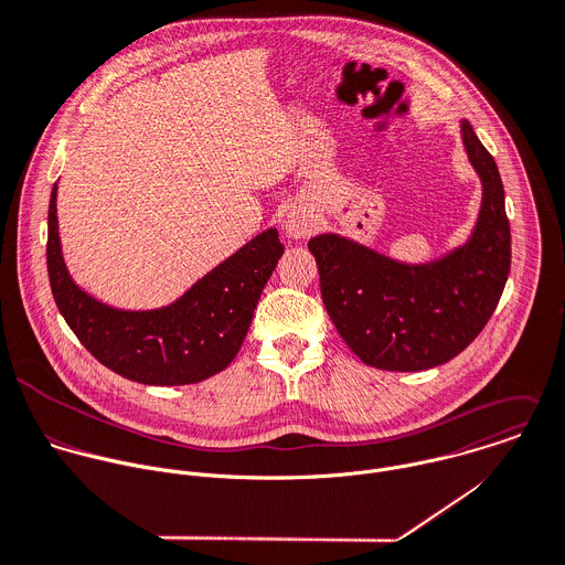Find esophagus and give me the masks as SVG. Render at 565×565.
<instances>
[{
	"label": "esophagus",
	"instance_id": "obj_1",
	"mask_svg": "<svg viewBox=\"0 0 565 565\" xmlns=\"http://www.w3.org/2000/svg\"><path fill=\"white\" fill-rule=\"evenodd\" d=\"M284 228L295 239L308 237L317 228V215L306 206H295L288 211V215L284 220Z\"/></svg>",
	"mask_w": 565,
	"mask_h": 565
}]
</instances>
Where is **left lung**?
I'll return each mask as SVG.
<instances>
[{"instance_id": "obj_1", "label": "left lung", "mask_w": 565, "mask_h": 565, "mask_svg": "<svg viewBox=\"0 0 565 565\" xmlns=\"http://www.w3.org/2000/svg\"><path fill=\"white\" fill-rule=\"evenodd\" d=\"M482 180L471 239L438 262L407 266L339 235L308 242L326 310L350 350L390 372H423L467 350L495 312L511 273V224L495 158L462 120Z\"/></svg>"}]
</instances>
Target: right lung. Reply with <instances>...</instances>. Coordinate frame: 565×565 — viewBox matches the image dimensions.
<instances>
[{
	"label": "right lung",
	"instance_id": "obj_1",
	"mask_svg": "<svg viewBox=\"0 0 565 565\" xmlns=\"http://www.w3.org/2000/svg\"><path fill=\"white\" fill-rule=\"evenodd\" d=\"M281 255L279 233L268 228L171 306L116 310L72 281L56 231V184L50 193L45 259L56 308L98 363L142 385H191L228 367Z\"/></svg>",
	"mask_w": 565,
	"mask_h": 565
}]
</instances>
